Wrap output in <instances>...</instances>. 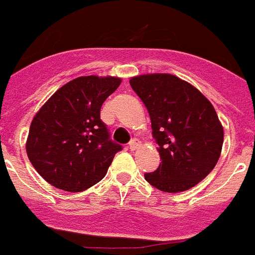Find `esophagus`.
<instances>
[{
  "label": "esophagus",
  "instance_id": "1",
  "mask_svg": "<svg viewBox=\"0 0 255 255\" xmlns=\"http://www.w3.org/2000/svg\"><path fill=\"white\" fill-rule=\"evenodd\" d=\"M141 146V142L138 141L137 138H133V140H131V142L128 144V148L131 149V150H136V149H138Z\"/></svg>",
  "mask_w": 255,
  "mask_h": 255
}]
</instances>
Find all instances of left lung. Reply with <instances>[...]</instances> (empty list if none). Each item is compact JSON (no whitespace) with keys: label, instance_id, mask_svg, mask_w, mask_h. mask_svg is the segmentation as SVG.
Segmentation results:
<instances>
[{"label":"left lung","instance_id":"1","mask_svg":"<svg viewBox=\"0 0 255 255\" xmlns=\"http://www.w3.org/2000/svg\"><path fill=\"white\" fill-rule=\"evenodd\" d=\"M152 122L160 166L145 179L165 192L198 185L219 161L224 129L214 106L196 88L173 74H142L129 80Z\"/></svg>","mask_w":255,"mask_h":255}]
</instances>
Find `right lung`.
I'll use <instances>...</instances> for the list:
<instances>
[{
	"instance_id": "obj_1",
	"label": "right lung",
	"mask_w": 255,
	"mask_h": 255,
	"mask_svg": "<svg viewBox=\"0 0 255 255\" xmlns=\"http://www.w3.org/2000/svg\"><path fill=\"white\" fill-rule=\"evenodd\" d=\"M121 82L118 77H78L60 88L35 115L27 156L48 183L80 192L106 175L122 145L110 138L101 107Z\"/></svg>"
}]
</instances>
